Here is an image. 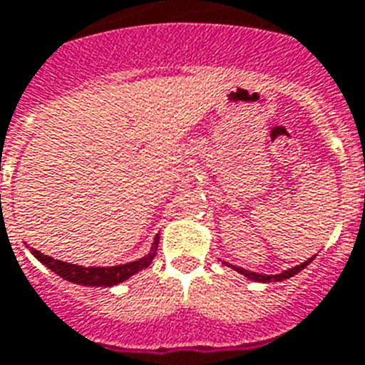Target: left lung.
I'll list each match as a JSON object with an SVG mask.
<instances>
[{
	"label": "left lung",
	"instance_id": "obj_1",
	"mask_svg": "<svg viewBox=\"0 0 365 365\" xmlns=\"http://www.w3.org/2000/svg\"><path fill=\"white\" fill-rule=\"evenodd\" d=\"M313 259H315V255H313L312 259H308V261H304V263L293 267V269L284 270L282 274H257V272H252V270H246V269H240V267H235V264L224 263V261H222V263H224L225 267H231V269H235L239 274H242V276H246L248 279H252V282H263V284H269V282H284V279H289L291 276H294V274H298L300 270L306 269V267L312 263Z\"/></svg>",
	"mask_w": 365,
	"mask_h": 365
}]
</instances>
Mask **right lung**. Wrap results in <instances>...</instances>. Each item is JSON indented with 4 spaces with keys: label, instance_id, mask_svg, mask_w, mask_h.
Masks as SVG:
<instances>
[{
    "label": "right lung",
    "instance_id": "1",
    "mask_svg": "<svg viewBox=\"0 0 365 365\" xmlns=\"http://www.w3.org/2000/svg\"><path fill=\"white\" fill-rule=\"evenodd\" d=\"M158 240L160 237L156 235L155 242L150 246V252L147 255H143L138 261H130V263L125 264H115V267H81V264H71L65 263V261H59V259H53L50 255L41 254L38 250L29 248L31 254L41 261L44 267L56 272L57 276H61L63 279L72 282V284L78 285H87V287H113L117 284H123L126 279L134 276L135 272L147 269L150 264V261L155 259L156 248H158Z\"/></svg>",
    "mask_w": 365,
    "mask_h": 365
}]
</instances>
